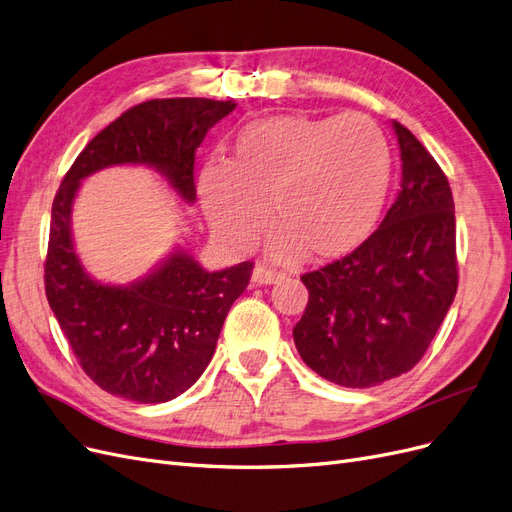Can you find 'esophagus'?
Instances as JSON below:
<instances>
[{"label": "esophagus", "instance_id": "1", "mask_svg": "<svg viewBox=\"0 0 512 512\" xmlns=\"http://www.w3.org/2000/svg\"><path fill=\"white\" fill-rule=\"evenodd\" d=\"M283 278H285V274L274 272V270H270L266 266H261V263H257V266L253 268V274H251L253 285H274V283H278V280H283Z\"/></svg>", "mask_w": 512, "mask_h": 512}]
</instances>
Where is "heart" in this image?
Masks as SVG:
<instances>
[{
  "label": "heart",
  "instance_id": "1",
  "mask_svg": "<svg viewBox=\"0 0 512 512\" xmlns=\"http://www.w3.org/2000/svg\"><path fill=\"white\" fill-rule=\"evenodd\" d=\"M389 185V146L370 119L274 117L246 125L236 159L200 174L204 217L221 244L244 251L272 217L276 259L353 253L374 232Z\"/></svg>",
  "mask_w": 512,
  "mask_h": 512
}]
</instances>
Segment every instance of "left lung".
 Returning <instances> with one entry per match:
<instances>
[{
	"label": "left lung",
	"instance_id": "1",
	"mask_svg": "<svg viewBox=\"0 0 512 512\" xmlns=\"http://www.w3.org/2000/svg\"><path fill=\"white\" fill-rule=\"evenodd\" d=\"M402 185L381 227L357 249L308 272L293 327L304 364L336 385L366 389L417 366L457 293L455 204L449 180L393 121Z\"/></svg>",
	"mask_w": 512,
	"mask_h": 512
}]
</instances>
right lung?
I'll return each instance as SVG.
<instances>
[{"label":"right lung","instance_id":"obj_1","mask_svg":"<svg viewBox=\"0 0 512 512\" xmlns=\"http://www.w3.org/2000/svg\"><path fill=\"white\" fill-rule=\"evenodd\" d=\"M236 102L206 97L151 100L102 129L55 195L44 285L51 310L82 370L104 391L138 404L185 393L217 349L232 304L249 285L251 261L208 272L183 246L129 285L93 278L76 253L72 208L80 183L112 166L157 170L187 204L195 202V151Z\"/></svg>","mask_w":512,"mask_h":512}]
</instances>
